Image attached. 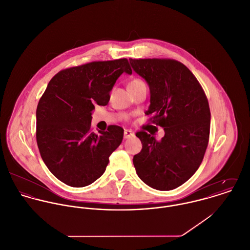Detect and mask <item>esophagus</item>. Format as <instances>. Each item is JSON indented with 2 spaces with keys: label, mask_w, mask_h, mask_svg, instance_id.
Wrapping results in <instances>:
<instances>
[{
  "label": "esophagus",
  "mask_w": 250,
  "mask_h": 250,
  "mask_svg": "<svg viewBox=\"0 0 250 250\" xmlns=\"http://www.w3.org/2000/svg\"><path fill=\"white\" fill-rule=\"evenodd\" d=\"M134 136V133L131 130H125L124 131V139H130Z\"/></svg>",
  "instance_id": "esophagus-1"
}]
</instances>
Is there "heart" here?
I'll return each instance as SVG.
<instances>
[{
    "label": "heart",
    "mask_w": 250,
    "mask_h": 250,
    "mask_svg": "<svg viewBox=\"0 0 250 250\" xmlns=\"http://www.w3.org/2000/svg\"><path fill=\"white\" fill-rule=\"evenodd\" d=\"M144 83L141 80H139V79H135V80H133L130 83H129V87H132V86H136V85H139V84Z\"/></svg>",
    "instance_id": "obj_1"
}]
</instances>
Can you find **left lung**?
Here are the masks:
<instances>
[{
    "label": "left lung",
    "mask_w": 250,
    "mask_h": 250,
    "mask_svg": "<svg viewBox=\"0 0 250 250\" xmlns=\"http://www.w3.org/2000/svg\"><path fill=\"white\" fill-rule=\"evenodd\" d=\"M149 86L150 104L146 114L164 128L157 141L141 131L136 136L143 149L133 163L139 177L156 190L167 191L186 182L201 165L208 144L210 110L202 86L190 70L170 59H130Z\"/></svg>",
    "instance_id": "left-lung-1"
}]
</instances>
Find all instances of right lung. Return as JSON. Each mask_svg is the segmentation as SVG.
Instances as JSON below:
<instances>
[{
  "mask_svg": "<svg viewBox=\"0 0 250 250\" xmlns=\"http://www.w3.org/2000/svg\"><path fill=\"white\" fill-rule=\"evenodd\" d=\"M132 74L127 59L91 62L59 72L42 96L36 112L37 144L44 164L59 180L73 187L96 181L124 130L91 131L95 105H106L117 79Z\"/></svg>",
  "mask_w": 250,
  "mask_h": 250,
  "instance_id": "1",
  "label": "right lung"
}]
</instances>
